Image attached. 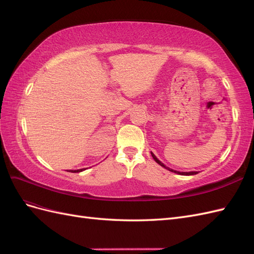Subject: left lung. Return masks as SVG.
I'll return each mask as SVG.
<instances>
[{"label": "left lung", "mask_w": 254, "mask_h": 254, "mask_svg": "<svg viewBox=\"0 0 254 254\" xmlns=\"http://www.w3.org/2000/svg\"><path fill=\"white\" fill-rule=\"evenodd\" d=\"M151 153V156H152V158H153V160L156 161V162L159 164V165H161L162 167H164V168H166V170H168L170 172H172V173H175V174H178V175H182V176H191V175H196V174H198V172H179V171H175V170H172V168H170V167H167L166 165H164L162 162H161V161L153 155L152 152H150Z\"/></svg>", "instance_id": "obj_1"}]
</instances>
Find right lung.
<instances>
[{"label":"right lung","mask_w":254,"mask_h":254,"mask_svg":"<svg viewBox=\"0 0 254 254\" xmlns=\"http://www.w3.org/2000/svg\"><path fill=\"white\" fill-rule=\"evenodd\" d=\"M84 170H86V168H80V170H71V171H68V172H71V173H80V172H83Z\"/></svg>","instance_id":"right-lung-1"}]
</instances>
